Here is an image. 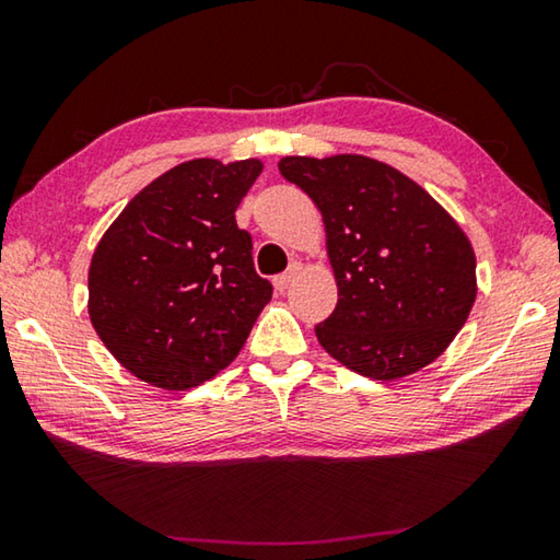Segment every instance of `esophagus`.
<instances>
[{"label":"esophagus","instance_id":"1","mask_svg":"<svg viewBox=\"0 0 560 560\" xmlns=\"http://www.w3.org/2000/svg\"><path fill=\"white\" fill-rule=\"evenodd\" d=\"M301 273V264L293 261L287 273H281V277L273 279V287H277V291H287L293 281H296V277Z\"/></svg>","mask_w":560,"mask_h":560}]
</instances>
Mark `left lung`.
<instances>
[{
    "mask_svg": "<svg viewBox=\"0 0 560 560\" xmlns=\"http://www.w3.org/2000/svg\"><path fill=\"white\" fill-rule=\"evenodd\" d=\"M324 217L338 303L318 343L353 373L397 381L438 360L477 299V257L454 217L368 155L279 160Z\"/></svg>",
    "mask_w": 560,
    "mask_h": 560,
    "instance_id": "8db88e82",
    "label": "left lung"
}]
</instances>
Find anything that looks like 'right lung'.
Returning a JSON list of instances; mask_svg holds the SVG:
<instances>
[{
	"label": "right lung",
	"instance_id": "right-lung-1",
	"mask_svg": "<svg viewBox=\"0 0 560 560\" xmlns=\"http://www.w3.org/2000/svg\"><path fill=\"white\" fill-rule=\"evenodd\" d=\"M261 160L197 158L132 197L93 252L89 316L110 355L163 390L202 385L240 355L271 301L234 212Z\"/></svg>",
	"mask_w": 560,
	"mask_h": 560
}]
</instances>
